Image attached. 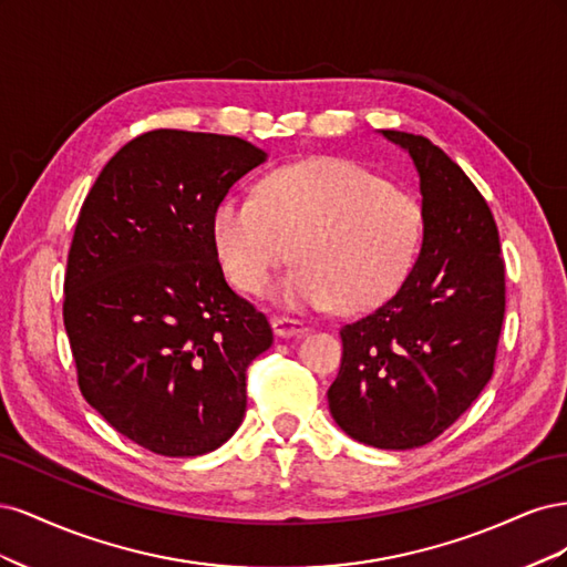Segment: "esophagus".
Instances as JSON below:
<instances>
[{"instance_id":"1","label":"esophagus","mask_w":567,"mask_h":567,"mask_svg":"<svg viewBox=\"0 0 567 567\" xmlns=\"http://www.w3.org/2000/svg\"><path fill=\"white\" fill-rule=\"evenodd\" d=\"M271 329L281 338H293V336H305L310 331V326L300 319H290V317H274L271 319Z\"/></svg>"}]
</instances>
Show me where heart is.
<instances>
[{"label": "heart", "instance_id": "obj_1", "mask_svg": "<svg viewBox=\"0 0 567 567\" xmlns=\"http://www.w3.org/2000/svg\"><path fill=\"white\" fill-rule=\"evenodd\" d=\"M423 236L419 200L342 158H312L269 173L257 196H225L213 213L221 267L244 293H262L290 260L277 298L288 307L359 312L400 288Z\"/></svg>", "mask_w": 567, "mask_h": 567}]
</instances>
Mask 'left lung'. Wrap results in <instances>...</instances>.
Listing matches in <instances>:
<instances>
[{
    "instance_id": "1",
    "label": "left lung",
    "mask_w": 567,
    "mask_h": 567,
    "mask_svg": "<svg viewBox=\"0 0 567 567\" xmlns=\"http://www.w3.org/2000/svg\"><path fill=\"white\" fill-rule=\"evenodd\" d=\"M416 165L423 244L398 293L340 329L336 423L379 450L433 442L483 392L506 310L499 231L466 173L421 134L383 130Z\"/></svg>"
}]
</instances>
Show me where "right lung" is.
I'll return each instance as SVG.
<instances>
[{
    "label": "right lung",
    "instance_id": "add662e5",
    "mask_svg": "<svg viewBox=\"0 0 567 567\" xmlns=\"http://www.w3.org/2000/svg\"><path fill=\"white\" fill-rule=\"evenodd\" d=\"M267 153L238 136L153 130L101 169L75 225L63 323L82 398L161 456L225 444L246 414V371L271 348L213 244L215 205Z\"/></svg>",
    "mask_w": 567,
    "mask_h": 567
}]
</instances>
